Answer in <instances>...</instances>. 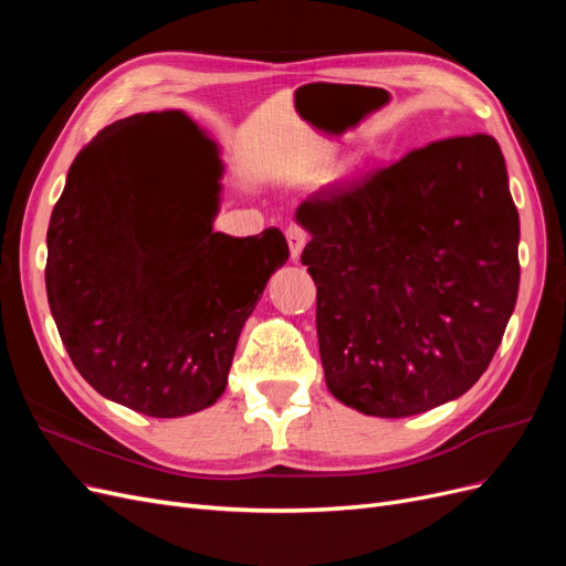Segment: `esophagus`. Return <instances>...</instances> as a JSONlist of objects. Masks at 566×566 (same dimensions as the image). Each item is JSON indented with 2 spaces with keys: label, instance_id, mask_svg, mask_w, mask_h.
<instances>
[{
  "label": "esophagus",
  "instance_id": "obj_1",
  "mask_svg": "<svg viewBox=\"0 0 566 566\" xmlns=\"http://www.w3.org/2000/svg\"><path fill=\"white\" fill-rule=\"evenodd\" d=\"M285 238H287V245H290V256L297 260L302 248L306 245V241H310V233H306V229H302L300 224H290L285 229Z\"/></svg>",
  "mask_w": 566,
  "mask_h": 566
}]
</instances>
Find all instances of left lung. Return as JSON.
I'll return each instance as SVG.
<instances>
[{"label": "left lung", "mask_w": 566, "mask_h": 566, "mask_svg": "<svg viewBox=\"0 0 566 566\" xmlns=\"http://www.w3.org/2000/svg\"><path fill=\"white\" fill-rule=\"evenodd\" d=\"M297 221L335 399L406 418L482 378L520 290V214L493 136L432 142L333 184Z\"/></svg>", "instance_id": "1"}]
</instances>
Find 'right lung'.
<instances>
[{"mask_svg":"<svg viewBox=\"0 0 566 566\" xmlns=\"http://www.w3.org/2000/svg\"><path fill=\"white\" fill-rule=\"evenodd\" d=\"M165 115L113 123L67 172L46 231V297L67 356L98 394L150 418L212 406L285 235L212 231L221 160L191 119L202 163L158 156Z\"/></svg>","mask_w":566,"mask_h":566,"instance_id":"obj_1","label":"right lung"}]
</instances>
